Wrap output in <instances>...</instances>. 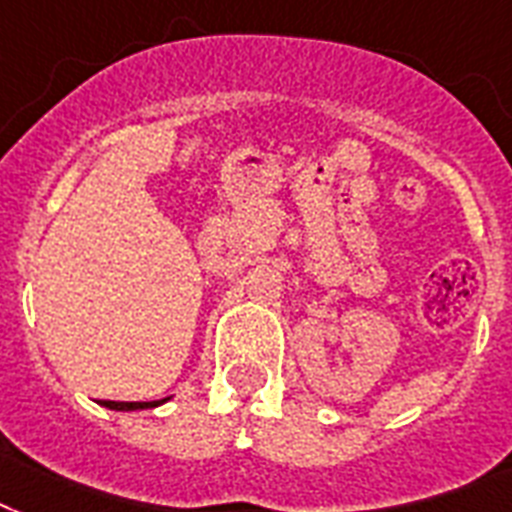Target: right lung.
Here are the masks:
<instances>
[{
    "instance_id": "1",
    "label": "right lung",
    "mask_w": 512,
    "mask_h": 512,
    "mask_svg": "<svg viewBox=\"0 0 512 512\" xmlns=\"http://www.w3.org/2000/svg\"><path fill=\"white\" fill-rule=\"evenodd\" d=\"M168 398L162 400H152V403H122V400H106L104 406L112 408V411H138V408H157L162 406Z\"/></svg>"
}]
</instances>
